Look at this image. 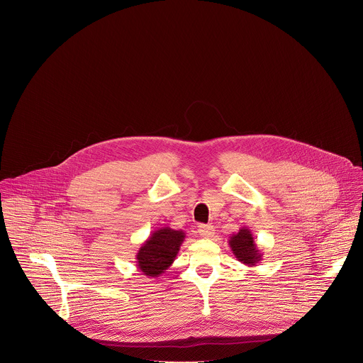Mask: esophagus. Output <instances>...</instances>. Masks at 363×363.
<instances>
[{
  "label": "esophagus",
  "instance_id": "esophagus-1",
  "mask_svg": "<svg viewBox=\"0 0 363 363\" xmlns=\"http://www.w3.org/2000/svg\"><path fill=\"white\" fill-rule=\"evenodd\" d=\"M198 233L205 238V239H209L215 235V228L212 225H201L199 229H198Z\"/></svg>",
  "mask_w": 363,
  "mask_h": 363
}]
</instances>
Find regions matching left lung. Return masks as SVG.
<instances>
[{"mask_svg": "<svg viewBox=\"0 0 363 363\" xmlns=\"http://www.w3.org/2000/svg\"><path fill=\"white\" fill-rule=\"evenodd\" d=\"M229 246L235 257L246 266L253 267L260 263L263 257V253L255 243V238L249 228H242L238 233H233L229 239Z\"/></svg>", "mask_w": 363, "mask_h": 363, "instance_id": "1", "label": "left lung"}]
</instances>
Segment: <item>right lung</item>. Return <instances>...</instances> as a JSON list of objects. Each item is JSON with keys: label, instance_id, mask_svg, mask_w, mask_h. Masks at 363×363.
<instances>
[{"label": "right lung", "instance_id": "add662e5", "mask_svg": "<svg viewBox=\"0 0 363 363\" xmlns=\"http://www.w3.org/2000/svg\"><path fill=\"white\" fill-rule=\"evenodd\" d=\"M185 239L184 230L160 228L141 245L137 259V269L148 277H160L175 260Z\"/></svg>", "mask_w": 363, "mask_h": 363}]
</instances>
